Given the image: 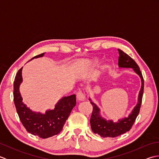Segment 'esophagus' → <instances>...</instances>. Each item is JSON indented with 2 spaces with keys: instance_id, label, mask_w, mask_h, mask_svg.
<instances>
[{
  "instance_id": "1",
  "label": "esophagus",
  "mask_w": 159,
  "mask_h": 159,
  "mask_svg": "<svg viewBox=\"0 0 159 159\" xmlns=\"http://www.w3.org/2000/svg\"><path fill=\"white\" fill-rule=\"evenodd\" d=\"M77 99L79 101V102H83V101H85L86 100V98L85 96V94H84L81 91H79V92L77 93Z\"/></svg>"
}]
</instances>
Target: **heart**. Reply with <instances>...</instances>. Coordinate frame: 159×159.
<instances>
[{"label": "heart", "instance_id": "b5f03b06", "mask_svg": "<svg viewBox=\"0 0 159 159\" xmlns=\"http://www.w3.org/2000/svg\"><path fill=\"white\" fill-rule=\"evenodd\" d=\"M92 63L93 64L94 66H97V65H98V63H99V60L98 59H93V61H92Z\"/></svg>", "mask_w": 159, "mask_h": 159}]
</instances>
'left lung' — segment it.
<instances>
[{
	"mask_svg": "<svg viewBox=\"0 0 159 159\" xmlns=\"http://www.w3.org/2000/svg\"><path fill=\"white\" fill-rule=\"evenodd\" d=\"M118 51L120 55L119 59H118V66L120 68L133 69L134 73L140 77L141 86L139 95H138L137 103L134 107L133 109L132 110L128 117L120 118V119H118L117 121H113V120H107L101 116L100 109L89 98V100L93 106V111L90 119L91 128L94 133L98 134L102 137H116L129 130L139 115L141 101H142L144 80L139 67L126 53L120 49H118Z\"/></svg>",
	"mask_w": 159,
	"mask_h": 159,
	"instance_id": "1",
	"label": "left lung"
}]
</instances>
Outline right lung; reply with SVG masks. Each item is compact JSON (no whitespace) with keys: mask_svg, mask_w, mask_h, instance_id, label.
<instances>
[{"mask_svg":"<svg viewBox=\"0 0 159 159\" xmlns=\"http://www.w3.org/2000/svg\"><path fill=\"white\" fill-rule=\"evenodd\" d=\"M44 54H40L31 60L42 57ZM22 68L17 72L13 83V100L20 120L26 130L33 135L42 139L56 135L62 130L71 111L76 105V95L61 98L53 109L46 110L45 113L33 111L24 103L20 92V86L22 83Z\"/></svg>","mask_w":159,"mask_h":159,"instance_id":"right-lung-1","label":"right lung"}]
</instances>
